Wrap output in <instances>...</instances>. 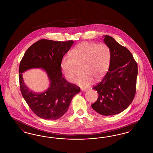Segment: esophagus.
<instances>
[{"mask_svg": "<svg viewBox=\"0 0 153 153\" xmlns=\"http://www.w3.org/2000/svg\"><path fill=\"white\" fill-rule=\"evenodd\" d=\"M81 91L82 92H86L87 91V89H81Z\"/></svg>", "mask_w": 153, "mask_h": 153, "instance_id": "esophagus-1", "label": "esophagus"}]
</instances>
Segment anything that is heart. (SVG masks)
Listing matches in <instances>:
<instances>
[{
	"label": "heart",
	"instance_id": "heart-1",
	"mask_svg": "<svg viewBox=\"0 0 153 153\" xmlns=\"http://www.w3.org/2000/svg\"><path fill=\"white\" fill-rule=\"evenodd\" d=\"M65 56L61 61V69L67 80L74 83L76 80L77 68L81 66L82 75L77 81L81 88L90 86L93 79L101 80L108 71L111 61V51L105 44L82 42Z\"/></svg>",
	"mask_w": 153,
	"mask_h": 153
}]
</instances>
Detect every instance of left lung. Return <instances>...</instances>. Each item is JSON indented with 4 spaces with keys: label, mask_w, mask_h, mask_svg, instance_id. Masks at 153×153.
I'll return each mask as SVG.
<instances>
[{
    "label": "left lung",
    "mask_w": 153,
    "mask_h": 153,
    "mask_svg": "<svg viewBox=\"0 0 153 153\" xmlns=\"http://www.w3.org/2000/svg\"><path fill=\"white\" fill-rule=\"evenodd\" d=\"M104 42L111 51L109 69L94 86L99 96L91 106L99 114L109 116L122 112L131 104L136 93L138 65L128 49L112 37L106 35Z\"/></svg>",
    "instance_id": "1"
}]
</instances>
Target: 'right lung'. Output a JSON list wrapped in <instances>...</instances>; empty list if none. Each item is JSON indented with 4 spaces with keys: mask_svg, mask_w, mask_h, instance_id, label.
Segmentation results:
<instances>
[{
    "mask_svg": "<svg viewBox=\"0 0 153 153\" xmlns=\"http://www.w3.org/2000/svg\"><path fill=\"white\" fill-rule=\"evenodd\" d=\"M74 41H55L42 39L30 46L22 58L19 67V80L22 96L30 109L38 117L56 120L68 111L73 96L80 92L77 85L68 82L62 76L61 61ZM31 68H44L51 85L41 94L30 91L25 85L22 73Z\"/></svg>",
    "mask_w": 153,
    "mask_h": 153,
    "instance_id": "right-lung-1",
    "label": "right lung"
}]
</instances>
